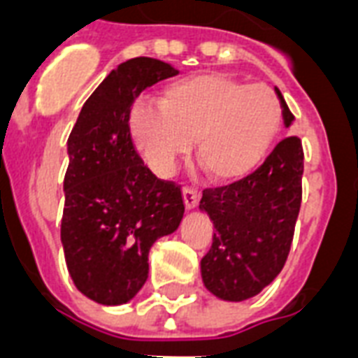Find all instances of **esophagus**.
I'll return each mask as SVG.
<instances>
[{"mask_svg":"<svg viewBox=\"0 0 358 358\" xmlns=\"http://www.w3.org/2000/svg\"><path fill=\"white\" fill-rule=\"evenodd\" d=\"M199 201H201V193L195 189H191V187H185L184 189V204L187 210H193V208H196V204H199Z\"/></svg>","mask_w":358,"mask_h":358,"instance_id":"obj_1","label":"esophagus"}]
</instances>
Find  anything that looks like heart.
Returning a JSON list of instances; mask_svg holds the SVG:
<instances>
[{
    "mask_svg": "<svg viewBox=\"0 0 358 358\" xmlns=\"http://www.w3.org/2000/svg\"><path fill=\"white\" fill-rule=\"evenodd\" d=\"M282 122L267 85L201 74L174 81L159 103H139L129 134L152 171L167 174L195 141V157L213 182H236L260 167Z\"/></svg>",
    "mask_w": 358,
    "mask_h": 358,
    "instance_id": "1",
    "label": "heart"
}]
</instances>
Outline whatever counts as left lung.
I'll return each instance as SVG.
<instances>
[{"instance_id":"left-lung-1","label":"left lung","mask_w":358,"mask_h":358,"mask_svg":"<svg viewBox=\"0 0 358 358\" xmlns=\"http://www.w3.org/2000/svg\"><path fill=\"white\" fill-rule=\"evenodd\" d=\"M284 124L294 115L284 102ZM305 154L299 137L278 143L266 162L234 184L204 189L201 210L213 221L212 249L201 262L202 282L223 301L255 297L282 271L301 208Z\"/></svg>"}]
</instances>
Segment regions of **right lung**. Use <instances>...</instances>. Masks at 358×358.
<instances>
[{
	"label": "right lung",
	"mask_w": 358,
	"mask_h": 358,
	"mask_svg": "<svg viewBox=\"0 0 358 358\" xmlns=\"http://www.w3.org/2000/svg\"><path fill=\"white\" fill-rule=\"evenodd\" d=\"M178 74L169 63L135 57L119 64L83 103L69 137L61 223L76 288L100 305H124L148 278V252L184 217L180 185L159 180L135 150V98Z\"/></svg>",
	"instance_id": "1"
}]
</instances>
